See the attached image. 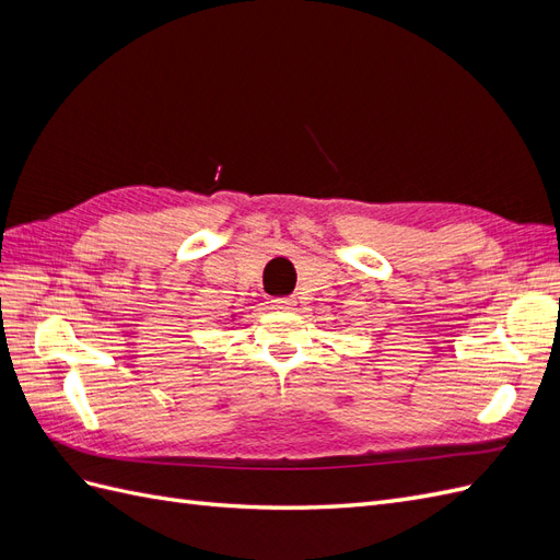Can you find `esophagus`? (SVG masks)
I'll return each instance as SVG.
<instances>
[{"mask_svg": "<svg viewBox=\"0 0 560 560\" xmlns=\"http://www.w3.org/2000/svg\"><path fill=\"white\" fill-rule=\"evenodd\" d=\"M270 306L278 311H292L296 306V299L294 296H276V299H270Z\"/></svg>", "mask_w": 560, "mask_h": 560, "instance_id": "34e87169", "label": "esophagus"}]
</instances>
